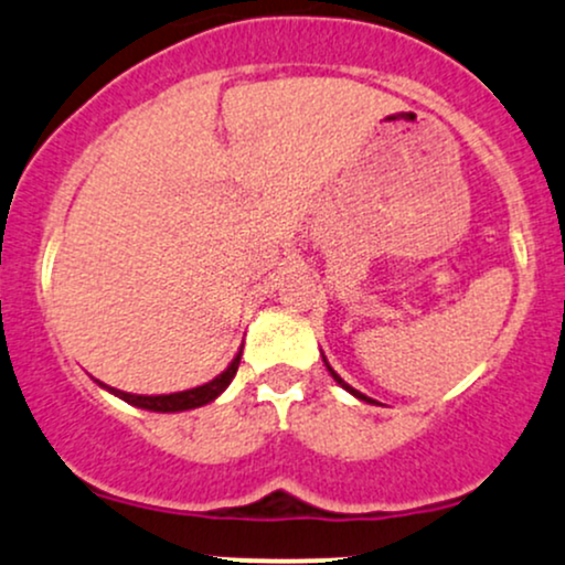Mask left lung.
I'll return each instance as SVG.
<instances>
[{"mask_svg": "<svg viewBox=\"0 0 565 565\" xmlns=\"http://www.w3.org/2000/svg\"><path fill=\"white\" fill-rule=\"evenodd\" d=\"M322 360H326V358H322ZM326 367H328V371H331V376L335 379V384H341V386H344V390H347V392H350V395H354V397H358V401H365V403H376V401H371V397H365V395H363V392H358V390H354V386H350V384H347V382H344V379H341V376H339V373H335V371H333V367H331V365H328V360H326Z\"/></svg>", "mask_w": 565, "mask_h": 565, "instance_id": "obj_1", "label": "left lung"}]
</instances>
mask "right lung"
I'll list each match as a JSON object with an SVG mask.
<instances>
[{
  "label": "right lung",
  "instance_id": "right-lung-1",
  "mask_svg": "<svg viewBox=\"0 0 565 565\" xmlns=\"http://www.w3.org/2000/svg\"><path fill=\"white\" fill-rule=\"evenodd\" d=\"M239 358H243V347H239V352L234 354L232 363L226 365V371H221L218 376L211 379V382L194 386V390L173 392V395H132V392L114 390V386H106V384H100V382L98 384L104 386V390H109L111 395L122 397L125 403L136 405V408L157 411V414H175V411H192V408H200V405L213 403L215 397H218L221 392H224L226 386L232 384L234 373H237V367H239Z\"/></svg>",
  "mask_w": 565,
  "mask_h": 565
}]
</instances>
